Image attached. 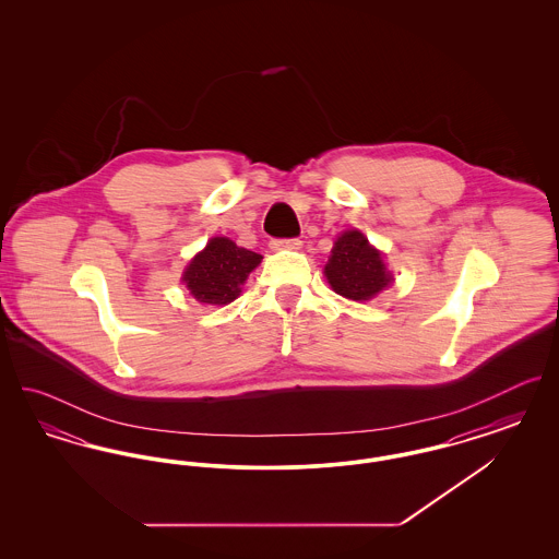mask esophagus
<instances>
[{
	"label": "esophagus",
	"instance_id": "obj_1",
	"mask_svg": "<svg viewBox=\"0 0 559 559\" xmlns=\"http://www.w3.org/2000/svg\"><path fill=\"white\" fill-rule=\"evenodd\" d=\"M270 247L274 251L278 249H299L301 247V240L299 239H272L270 240Z\"/></svg>",
	"mask_w": 559,
	"mask_h": 559
}]
</instances>
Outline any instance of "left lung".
<instances>
[{
    "mask_svg": "<svg viewBox=\"0 0 559 559\" xmlns=\"http://www.w3.org/2000/svg\"><path fill=\"white\" fill-rule=\"evenodd\" d=\"M324 274L333 292L354 301L371 299L392 283L381 253L358 230H347L335 240Z\"/></svg>",
    "mask_w": 559,
    "mask_h": 559,
    "instance_id": "1",
    "label": "left lung"
}]
</instances>
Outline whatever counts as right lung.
I'll use <instances>...</instances> for the list:
<instances>
[{
	"label": "right lung",
	"instance_id": "add662e5",
	"mask_svg": "<svg viewBox=\"0 0 559 559\" xmlns=\"http://www.w3.org/2000/svg\"><path fill=\"white\" fill-rule=\"evenodd\" d=\"M260 262V253L226 237H215L188 264L182 281L201 304L224 306L239 297L240 285Z\"/></svg>",
	"mask_w": 559,
	"mask_h": 559
}]
</instances>
